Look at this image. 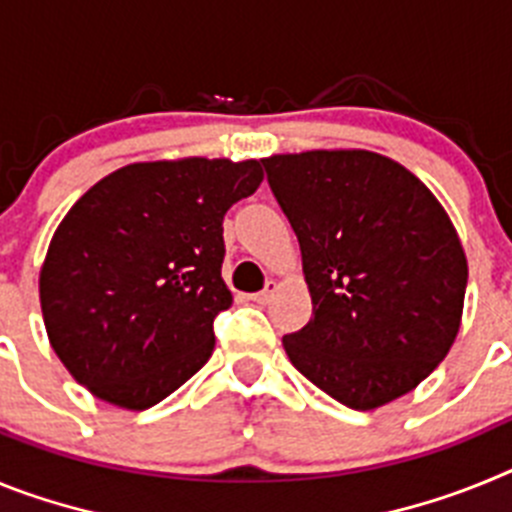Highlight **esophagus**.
I'll return each instance as SVG.
<instances>
[{
    "label": "esophagus",
    "mask_w": 512,
    "mask_h": 512,
    "mask_svg": "<svg viewBox=\"0 0 512 512\" xmlns=\"http://www.w3.org/2000/svg\"><path fill=\"white\" fill-rule=\"evenodd\" d=\"M274 292H277V282H266V287L261 289V292H256V295H251V300L256 302V305H266V302L274 297Z\"/></svg>",
    "instance_id": "1"
}]
</instances>
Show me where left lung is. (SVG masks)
<instances>
[{
    "instance_id": "obj_1",
    "label": "left lung",
    "mask_w": 512,
    "mask_h": 512,
    "mask_svg": "<svg viewBox=\"0 0 512 512\" xmlns=\"http://www.w3.org/2000/svg\"><path fill=\"white\" fill-rule=\"evenodd\" d=\"M295 230L312 318L289 361L346 408L415 390L459 333L467 256L449 215L405 166L372 151L261 161Z\"/></svg>"
}]
</instances>
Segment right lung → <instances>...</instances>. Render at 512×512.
<instances>
[{
    "mask_svg": "<svg viewBox=\"0 0 512 512\" xmlns=\"http://www.w3.org/2000/svg\"><path fill=\"white\" fill-rule=\"evenodd\" d=\"M261 161L182 158L104 176L63 217L40 269L53 351L94 397L146 410L215 348L223 217L259 189Z\"/></svg>",
    "mask_w": 512,
    "mask_h": 512,
    "instance_id": "obj_1",
    "label": "right lung"
}]
</instances>
